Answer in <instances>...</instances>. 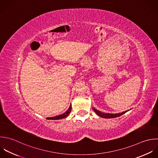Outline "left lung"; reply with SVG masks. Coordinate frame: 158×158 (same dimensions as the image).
<instances>
[{
	"label": "left lung",
	"instance_id": "left-lung-1",
	"mask_svg": "<svg viewBox=\"0 0 158 158\" xmlns=\"http://www.w3.org/2000/svg\"><path fill=\"white\" fill-rule=\"evenodd\" d=\"M94 111L96 113V114L101 117V118H117V117H119L120 116H122L123 114H124V113H126V112H127L129 110H127V111H124V112H122L121 113H118V114H109V113H102L101 111H98L97 110H96L95 108H93Z\"/></svg>",
	"mask_w": 158,
	"mask_h": 158
}]
</instances>
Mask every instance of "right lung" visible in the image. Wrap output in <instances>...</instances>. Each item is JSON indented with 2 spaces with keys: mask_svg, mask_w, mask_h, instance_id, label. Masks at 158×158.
Instances as JSON below:
<instances>
[{
  "mask_svg": "<svg viewBox=\"0 0 158 158\" xmlns=\"http://www.w3.org/2000/svg\"><path fill=\"white\" fill-rule=\"evenodd\" d=\"M71 111V105H70L69 109L65 112L63 114H60V115H58V116H55V117H52V118H48L47 119H52V120H58V119H63V118H66L70 113Z\"/></svg>",
  "mask_w": 158,
  "mask_h": 158,
  "instance_id": "obj_1",
  "label": "right lung"
}]
</instances>
